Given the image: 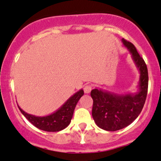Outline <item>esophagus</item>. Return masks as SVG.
Wrapping results in <instances>:
<instances>
[{"mask_svg": "<svg viewBox=\"0 0 161 161\" xmlns=\"http://www.w3.org/2000/svg\"><path fill=\"white\" fill-rule=\"evenodd\" d=\"M92 88V85H90V84H86V86H84V90L85 93H90V92H91Z\"/></svg>", "mask_w": 161, "mask_h": 161, "instance_id": "1", "label": "esophagus"}]
</instances>
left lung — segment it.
<instances>
[{
	"mask_svg": "<svg viewBox=\"0 0 161 161\" xmlns=\"http://www.w3.org/2000/svg\"><path fill=\"white\" fill-rule=\"evenodd\" d=\"M122 42L130 51L140 74L139 91L136 93L117 94L98 88L92 90V118L96 125L107 131L121 130L132 124L142 110L148 92V74L144 59L133 43L124 38Z\"/></svg>",
	"mask_w": 161,
	"mask_h": 161,
	"instance_id": "8db88e82",
	"label": "left lung"
}]
</instances>
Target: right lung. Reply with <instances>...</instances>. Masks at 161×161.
<instances>
[{"instance_id":"right-lung-1","label":"right lung","mask_w":161,"mask_h":161,"mask_svg":"<svg viewBox=\"0 0 161 161\" xmlns=\"http://www.w3.org/2000/svg\"><path fill=\"white\" fill-rule=\"evenodd\" d=\"M84 93L83 90L75 92L58 110L47 116L37 117L28 114L19 105L18 107L22 114L37 128L47 132H58L64 130L69 125L77 102Z\"/></svg>"}]
</instances>
